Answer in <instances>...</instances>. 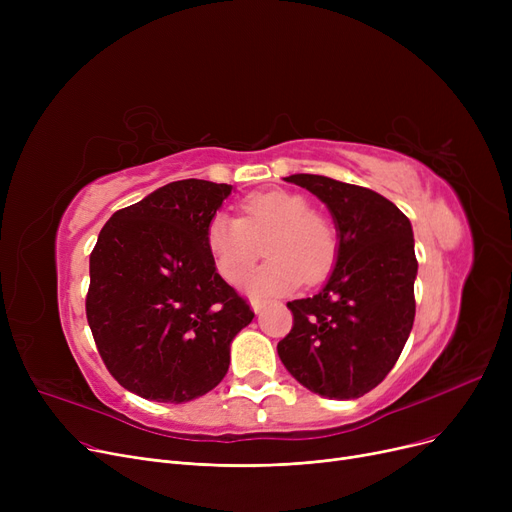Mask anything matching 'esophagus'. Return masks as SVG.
I'll list each match as a JSON object with an SVG mask.
<instances>
[{
    "label": "esophagus",
    "instance_id": "esophagus-1",
    "mask_svg": "<svg viewBox=\"0 0 512 512\" xmlns=\"http://www.w3.org/2000/svg\"><path fill=\"white\" fill-rule=\"evenodd\" d=\"M263 307H265V301H261V299H253V301H251V309H253L255 313H261Z\"/></svg>",
    "mask_w": 512,
    "mask_h": 512
}]
</instances>
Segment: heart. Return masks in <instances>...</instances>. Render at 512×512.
Returning a JSON list of instances; mask_svg holds the SVG:
<instances>
[{
	"mask_svg": "<svg viewBox=\"0 0 512 512\" xmlns=\"http://www.w3.org/2000/svg\"><path fill=\"white\" fill-rule=\"evenodd\" d=\"M240 218L215 213L205 228V245L218 274L238 284L257 259V242L265 232L263 253L270 257L247 282L253 294H280L303 278H324L336 261V232L324 215L311 209L299 193L270 191L242 199Z\"/></svg>",
	"mask_w": 512,
	"mask_h": 512,
	"instance_id": "1",
	"label": "heart"
}]
</instances>
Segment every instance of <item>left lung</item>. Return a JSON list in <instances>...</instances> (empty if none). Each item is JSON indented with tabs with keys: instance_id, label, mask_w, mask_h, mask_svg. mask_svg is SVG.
<instances>
[{
	"instance_id": "obj_1",
	"label": "left lung",
	"mask_w": 512,
	"mask_h": 512,
	"mask_svg": "<svg viewBox=\"0 0 512 512\" xmlns=\"http://www.w3.org/2000/svg\"><path fill=\"white\" fill-rule=\"evenodd\" d=\"M284 180L328 205L340 240L328 284L286 305L292 330L278 342V355L311 392L332 400L359 398L390 373L413 328L417 257L411 222L365 186L315 174Z\"/></svg>"
}]
</instances>
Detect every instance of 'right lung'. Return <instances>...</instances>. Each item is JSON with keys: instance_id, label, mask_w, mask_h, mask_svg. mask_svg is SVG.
<instances>
[{"instance_id": "obj_1", "label": "right lung", "mask_w": 512, "mask_h": 512, "mask_svg": "<svg viewBox=\"0 0 512 512\" xmlns=\"http://www.w3.org/2000/svg\"><path fill=\"white\" fill-rule=\"evenodd\" d=\"M230 193L209 180L170 182L118 209L99 232L87 321L107 371L141 398L186 402L213 390L232 338L255 317L205 245Z\"/></svg>"}]
</instances>
